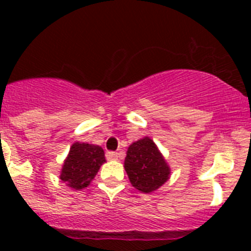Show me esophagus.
Listing matches in <instances>:
<instances>
[{"label": "esophagus", "mask_w": 251, "mask_h": 251, "mask_svg": "<svg viewBox=\"0 0 251 251\" xmlns=\"http://www.w3.org/2000/svg\"><path fill=\"white\" fill-rule=\"evenodd\" d=\"M105 157H106V159H108V161H114V159H118L119 156H118V153H117V152L109 151V152H106Z\"/></svg>", "instance_id": "obj_1"}]
</instances>
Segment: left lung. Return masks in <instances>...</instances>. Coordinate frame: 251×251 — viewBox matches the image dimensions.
Segmentation results:
<instances>
[{
    "instance_id": "left-lung-1",
    "label": "left lung",
    "mask_w": 251,
    "mask_h": 251,
    "mask_svg": "<svg viewBox=\"0 0 251 251\" xmlns=\"http://www.w3.org/2000/svg\"><path fill=\"white\" fill-rule=\"evenodd\" d=\"M124 168L133 187L143 194L156 191L171 174L167 162L150 137L133 142L128 147Z\"/></svg>"
}]
</instances>
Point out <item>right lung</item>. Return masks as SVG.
<instances>
[{"instance_id":"add662e5","label":"right lung","mask_w":251,"mask_h":251,"mask_svg":"<svg viewBox=\"0 0 251 251\" xmlns=\"http://www.w3.org/2000/svg\"><path fill=\"white\" fill-rule=\"evenodd\" d=\"M104 162L103 148L75 142L64 161L60 179L74 190H83L90 185Z\"/></svg>"}]
</instances>
